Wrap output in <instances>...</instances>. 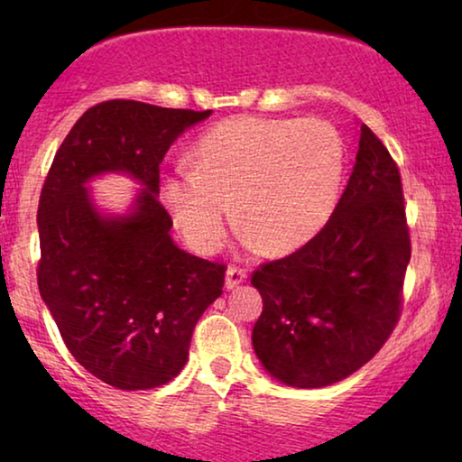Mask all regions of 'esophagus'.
Instances as JSON below:
<instances>
[{"label":"esophagus","instance_id":"34e87169","mask_svg":"<svg viewBox=\"0 0 462 462\" xmlns=\"http://www.w3.org/2000/svg\"><path fill=\"white\" fill-rule=\"evenodd\" d=\"M245 277H248V271L242 269V267H236V264H231V267L226 269V275H225L226 290H236L239 283L245 280Z\"/></svg>","mask_w":462,"mask_h":462}]
</instances>
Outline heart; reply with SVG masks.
<instances>
[{"mask_svg":"<svg viewBox=\"0 0 462 462\" xmlns=\"http://www.w3.org/2000/svg\"><path fill=\"white\" fill-rule=\"evenodd\" d=\"M191 168L162 179V201L198 252L226 236L231 201L239 223L275 252L307 244L324 229L345 176V143L324 119L239 116L199 138Z\"/></svg>","mask_w":462,"mask_h":462,"instance_id":"heart-1","label":"heart"}]
</instances>
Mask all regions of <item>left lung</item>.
Wrapping results in <instances>:
<instances>
[{"instance_id": "left-lung-1", "label": "left lung", "mask_w": 462, "mask_h": 462, "mask_svg": "<svg viewBox=\"0 0 462 462\" xmlns=\"http://www.w3.org/2000/svg\"><path fill=\"white\" fill-rule=\"evenodd\" d=\"M408 263L400 170L362 124L356 166L324 229L252 273L263 296L252 345L264 370L318 389L362 368L400 319Z\"/></svg>"}]
</instances>
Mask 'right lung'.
I'll return each instance as SVG.
<instances>
[{"label":"right lung","instance_id":"obj_1","mask_svg":"<svg viewBox=\"0 0 462 462\" xmlns=\"http://www.w3.org/2000/svg\"><path fill=\"white\" fill-rule=\"evenodd\" d=\"M212 111L106 100L56 151L37 208V286L71 356L124 391L160 387L187 364L193 328L223 294L225 271L180 250L160 204L170 144ZM128 173L143 189L128 215L93 206L94 175Z\"/></svg>","mask_w":462,"mask_h":462}]
</instances>
